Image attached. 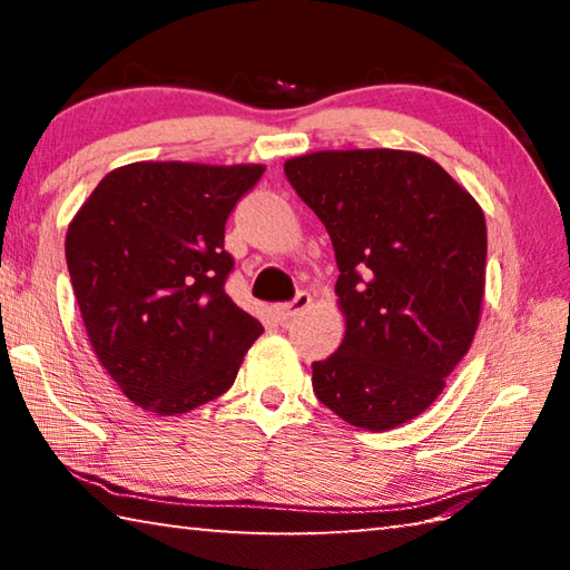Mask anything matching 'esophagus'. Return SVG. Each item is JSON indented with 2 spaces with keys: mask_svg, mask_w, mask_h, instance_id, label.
Returning a JSON list of instances; mask_svg holds the SVG:
<instances>
[{
  "mask_svg": "<svg viewBox=\"0 0 570 570\" xmlns=\"http://www.w3.org/2000/svg\"><path fill=\"white\" fill-rule=\"evenodd\" d=\"M308 306H312V296H308L306 292H298V294L294 296V302L278 304V306H276V320H278V322L294 320L296 314H302L304 308H308Z\"/></svg>",
  "mask_w": 570,
  "mask_h": 570,
  "instance_id": "esophagus-1",
  "label": "esophagus"
}]
</instances>
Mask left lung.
Listing matches in <instances>:
<instances>
[{
    "mask_svg": "<svg viewBox=\"0 0 570 570\" xmlns=\"http://www.w3.org/2000/svg\"><path fill=\"white\" fill-rule=\"evenodd\" d=\"M286 178L330 230L344 340L314 362L336 417L384 432L417 417L468 354L485 296L475 198L422 153L364 148L288 158Z\"/></svg>",
    "mask_w": 570,
    "mask_h": 570,
    "instance_id": "1",
    "label": "left lung"
}]
</instances>
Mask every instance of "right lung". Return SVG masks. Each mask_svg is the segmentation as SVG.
<instances>
[{"label":"right lung","mask_w":570,"mask_h":570,"mask_svg":"<svg viewBox=\"0 0 570 570\" xmlns=\"http://www.w3.org/2000/svg\"><path fill=\"white\" fill-rule=\"evenodd\" d=\"M266 166L140 160L105 176L67 226L65 256L98 362L158 417L234 384L264 326L226 294V218Z\"/></svg>","instance_id":"obj_1"}]
</instances>
